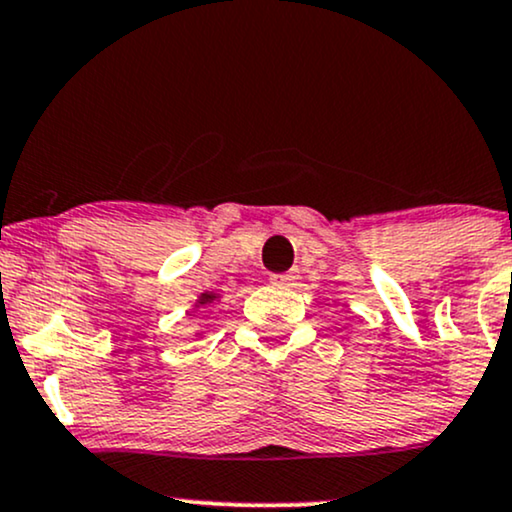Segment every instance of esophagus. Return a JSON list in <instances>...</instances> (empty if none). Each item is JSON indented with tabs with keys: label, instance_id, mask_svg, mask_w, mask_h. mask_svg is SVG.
I'll return each mask as SVG.
<instances>
[{
	"label": "esophagus",
	"instance_id": "obj_1",
	"mask_svg": "<svg viewBox=\"0 0 512 512\" xmlns=\"http://www.w3.org/2000/svg\"><path fill=\"white\" fill-rule=\"evenodd\" d=\"M298 279L295 272H286V274H272V283L274 286H291V283Z\"/></svg>",
	"mask_w": 512,
	"mask_h": 512
}]
</instances>
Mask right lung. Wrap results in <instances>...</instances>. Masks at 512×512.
I'll use <instances>...</instances> for the list:
<instances>
[{"mask_svg": "<svg viewBox=\"0 0 512 512\" xmlns=\"http://www.w3.org/2000/svg\"><path fill=\"white\" fill-rule=\"evenodd\" d=\"M214 300H219L217 293H202L200 298H197V305L195 307H205L209 303H214Z\"/></svg>", "mask_w": 512, "mask_h": 512, "instance_id": "add662e5", "label": "right lung"}]
</instances>
